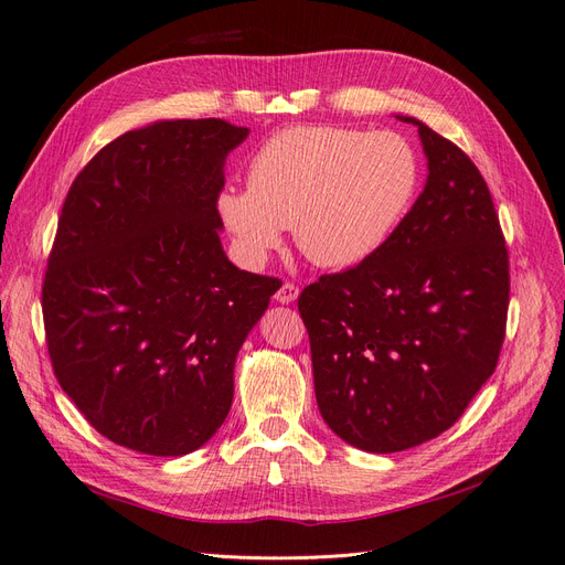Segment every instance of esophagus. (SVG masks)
<instances>
[{
	"instance_id": "1",
	"label": "esophagus",
	"mask_w": 565,
	"mask_h": 565,
	"mask_svg": "<svg viewBox=\"0 0 565 565\" xmlns=\"http://www.w3.org/2000/svg\"><path fill=\"white\" fill-rule=\"evenodd\" d=\"M297 297H299V287L292 282H282L276 292V301L280 303H292L297 301Z\"/></svg>"
}]
</instances>
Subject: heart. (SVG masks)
Wrapping results in <instances>:
<instances>
[{"instance_id": "b5f03b06", "label": "heart", "mask_w": 565, "mask_h": 565, "mask_svg": "<svg viewBox=\"0 0 565 565\" xmlns=\"http://www.w3.org/2000/svg\"><path fill=\"white\" fill-rule=\"evenodd\" d=\"M419 185V152L398 131L297 125L252 152L247 188L226 185L216 214L249 266H262L292 226L306 259L344 270L391 241Z\"/></svg>"}]
</instances>
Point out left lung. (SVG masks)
<instances>
[{
  "mask_svg": "<svg viewBox=\"0 0 565 565\" xmlns=\"http://www.w3.org/2000/svg\"><path fill=\"white\" fill-rule=\"evenodd\" d=\"M426 183L391 241L299 297L324 424L365 452H401L461 417L498 365L509 254L488 185L419 122Z\"/></svg>",
  "mask_w": 565,
  "mask_h": 565,
  "instance_id": "8db88e82",
  "label": "left lung"
}]
</instances>
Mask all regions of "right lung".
<instances>
[{"mask_svg":"<svg viewBox=\"0 0 565 565\" xmlns=\"http://www.w3.org/2000/svg\"><path fill=\"white\" fill-rule=\"evenodd\" d=\"M249 136L160 119L100 148L63 202L42 287L51 365L98 434L181 457L233 403L235 358L278 292L228 262L216 195Z\"/></svg>","mask_w":565,"mask_h":565,"instance_id":"obj_1","label":"right lung"}]
</instances>
